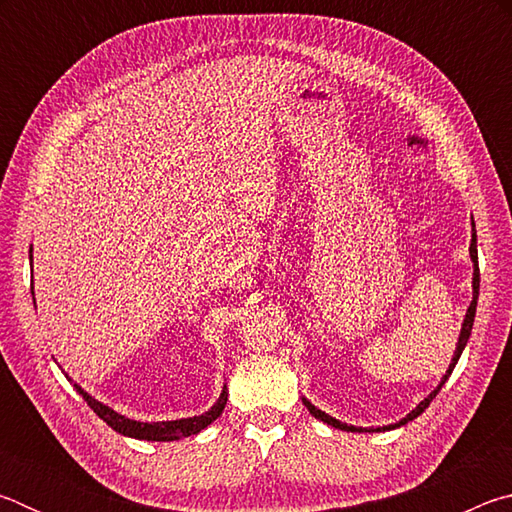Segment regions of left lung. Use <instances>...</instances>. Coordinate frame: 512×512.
Here are the masks:
<instances>
[{
    "label": "left lung",
    "instance_id": "8db88e82",
    "mask_svg": "<svg viewBox=\"0 0 512 512\" xmlns=\"http://www.w3.org/2000/svg\"><path fill=\"white\" fill-rule=\"evenodd\" d=\"M470 257H472V264H474V275H472V302H470V307H467V314H465V320H463V327H461V334H458V343H456V350H454V357H452V363H449V368H447V372L443 375V379H440V384L433 388V391L424 397V400L415 406V409L406 415V418H402L400 422H395V424H388V427H379V429H363V427H354V424H345V422H341V420H336V418H332V415H327L325 411H320V409H316L314 404H311L307 397H302V404L307 406V411L314 415V418H318V420H323V422H327L329 427H334V429H343V431H357V433H363V431H381V429H397V427H402V424H406V422H411V420H415L418 418V415L427 409V406L431 404V400L433 397H436L438 393H440V388H443V384L445 381L449 379V375H452V370H454V366L458 363V359H461V354H463V350H465V345H467V341H470V334H472V325H474V314H476V300H479V282H481V277H479V253H476V230H474V221H472V244H470Z\"/></svg>",
    "mask_w": 512,
    "mask_h": 512
}]
</instances>
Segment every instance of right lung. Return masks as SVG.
<instances>
[{"label":"right lung","instance_id":"1","mask_svg":"<svg viewBox=\"0 0 512 512\" xmlns=\"http://www.w3.org/2000/svg\"><path fill=\"white\" fill-rule=\"evenodd\" d=\"M31 264H33V250H31ZM69 379V375H65ZM72 381V379H69ZM76 393H79L85 402H88L90 409L99 415V418L108 424V427L115 429L121 436L128 438H137V440H155V443H171V440H180L187 436H194V433L203 431L205 427L219 418L225 409V402H228V388L223 386V391L219 395V400L212 406L210 411H205L203 415H194V418H180V420H167V422H137L126 418V415L117 413L115 409H110L99 400H94L90 393H85L79 384H74Z\"/></svg>","mask_w":512,"mask_h":512}]
</instances>
